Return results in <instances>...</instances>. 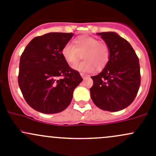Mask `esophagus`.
Wrapping results in <instances>:
<instances>
[{"label":"esophagus","instance_id":"esophagus-1","mask_svg":"<svg viewBox=\"0 0 156 156\" xmlns=\"http://www.w3.org/2000/svg\"><path fill=\"white\" fill-rule=\"evenodd\" d=\"M81 76L82 77L83 79H85V78H89V75H85V74H83V73H81Z\"/></svg>","mask_w":156,"mask_h":156}]
</instances>
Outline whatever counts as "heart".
<instances>
[{"mask_svg": "<svg viewBox=\"0 0 156 156\" xmlns=\"http://www.w3.org/2000/svg\"><path fill=\"white\" fill-rule=\"evenodd\" d=\"M62 55L69 64L76 63L83 55L85 60L75 65L73 68L81 72H89L95 68L99 71L103 70L109 62L111 50L107 44L100 42L99 39L81 35L73 41V45H64Z\"/></svg>", "mask_w": 156, "mask_h": 156, "instance_id": "heart-1", "label": "heart"}]
</instances>
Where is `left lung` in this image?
Returning <instances> with one entry per match:
<instances>
[{
    "label": "left lung",
    "instance_id": "1",
    "mask_svg": "<svg viewBox=\"0 0 156 156\" xmlns=\"http://www.w3.org/2000/svg\"><path fill=\"white\" fill-rule=\"evenodd\" d=\"M109 46L111 56L103 70L91 78L90 89L94 104L100 109L117 112L130 106L140 85L138 56L127 41L115 32H100Z\"/></svg>",
    "mask_w": 156,
    "mask_h": 156
}]
</instances>
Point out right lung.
I'll list each match as a JSON object with an SVG mask.
<instances>
[{"label": "right lung", "instance_id": "1", "mask_svg": "<svg viewBox=\"0 0 156 156\" xmlns=\"http://www.w3.org/2000/svg\"><path fill=\"white\" fill-rule=\"evenodd\" d=\"M73 33L51 32L34 37L20 57L18 83L31 108L44 114L65 110L83 78L69 66L62 49Z\"/></svg>", "mask_w": 156, "mask_h": 156}]
</instances>
